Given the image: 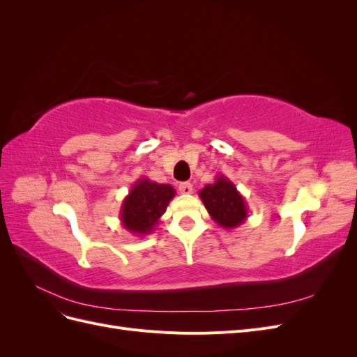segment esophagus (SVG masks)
Returning <instances> with one entry per match:
<instances>
[{
	"instance_id": "34e87169",
	"label": "esophagus",
	"mask_w": 357,
	"mask_h": 357,
	"mask_svg": "<svg viewBox=\"0 0 357 357\" xmlns=\"http://www.w3.org/2000/svg\"><path fill=\"white\" fill-rule=\"evenodd\" d=\"M178 190H180V193H183V195H189V193L193 192V188L189 181H185V183H180Z\"/></svg>"
}]
</instances>
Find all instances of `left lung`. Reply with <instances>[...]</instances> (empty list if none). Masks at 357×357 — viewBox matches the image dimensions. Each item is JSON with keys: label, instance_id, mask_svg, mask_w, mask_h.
I'll return each mask as SVG.
<instances>
[{"label": "left lung", "instance_id": "8db88e82", "mask_svg": "<svg viewBox=\"0 0 357 357\" xmlns=\"http://www.w3.org/2000/svg\"><path fill=\"white\" fill-rule=\"evenodd\" d=\"M211 219L225 229H235L247 219V204L234 183L225 176H219L211 185L199 190Z\"/></svg>", "mask_w": 357, "mask_h": 357}]
</instances>
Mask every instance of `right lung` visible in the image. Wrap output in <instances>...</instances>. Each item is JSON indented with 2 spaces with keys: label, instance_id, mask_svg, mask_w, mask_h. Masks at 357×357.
Returning <instances> with one entry per match:
<instances>
[{
  "label": "right lung",
  "instance_id": "obj_1",
  "mask_svg": "<svg viewBox=\"0 0 357 357\" xmlns=\"http://www.w3.org/2000/svg\"><path fill=\"white\" fill-rule=\"evenodd\" d=\"M174 197L176 189L171 185H160L146 177L138 178L122 202L119 213L122 226L135 236L152 234Z\"/></svg>",
  "mask_w": 357,
  "mask_h": 357
}]
</instances>
